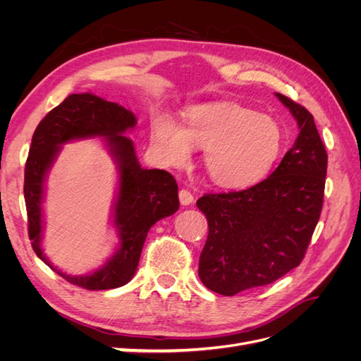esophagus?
I'll list each match as a JSON object with an SVG mask.
<instances>
[{
  "label": "esophagus",
  "instance_id": "34e87169",
  "mask_svg": "<svg viewBox=\"0 0 361 361\" xmlns=\"http://www.w3.org/2000/svg\"><path fill=\"white\" fill-rule=\"evenodd\" d=\"M179 200H180L182 206H188V204L194 203V195L188 190H180L179 191Z\"/></svg>",
  "mask_w": 361,
  "mask_h": 361
}]
</instances>
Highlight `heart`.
I'll use <instances>...</instances> for the list:
<instances>
[{
  "instance_id": "b5f03b06",
  "label": "heart",
  "mask_w": 361,
  "mask_h": 361,
  "mask_svg": "<svg viewBox=\"0 0 361 361\" xmlns=\"http://www.w3.org/2000/svg\"><path fill=\"white\" fill-rule=\"evenodd\" d=\"M162 161L183 166L194 147L203 149L209 178L223 188H247L264 179L283 147L276 118L232 102L203 104L183 114L182 128L161 117L152 129Z\"/></svg>"
}]
</instances>
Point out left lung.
Here are the masks:
<instances>
[{
  "label": "left lung",
  "mask_w": 361,
  "mask_h": 361,
  "mask_svg": "<svg viewBox=\"0 0 361 361\" xmlns=\"http://www.w3.org/2000/svg\"><path fill=\"white\" fill-rule=\"evenodd\" d=\"M276 96L300 128L279 167L247 190L209 192L197 200L209 227L199 277L226 297L269 285L297 268L322 211L329 157L313 116L289 97Z\"/></svg>",
  "instance_id": "left-lung-1"
}]
</instances>
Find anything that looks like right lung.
<instances>
[{
	"label": "right lung",
	"mask_w": 361,
	"mask_h": 361,
	"mask_svg": "<svg viewBox=\"0 0 361 361\" xmlns=\"http://www.w3.org/2000/svg\"><path fill=\"white\" fill-rule=\"evenodd\" d=\"M135 123L134 113L122 105L92 93H81L68 96L51 110L32 134L24 180L28 236L39 259L75 286L105 290L126 285L135 274L149 228L179 209L174 178L166 170L141 169L134 143L123 135ZM89 136H105L107 147L118 162L121 176L115 225L121 245L102 269L87 276H69L54 267L39 248L42 183L59 146L72 139Z\"/></svg>",
	"instance_id": "add662e5"
}]
</instances>
